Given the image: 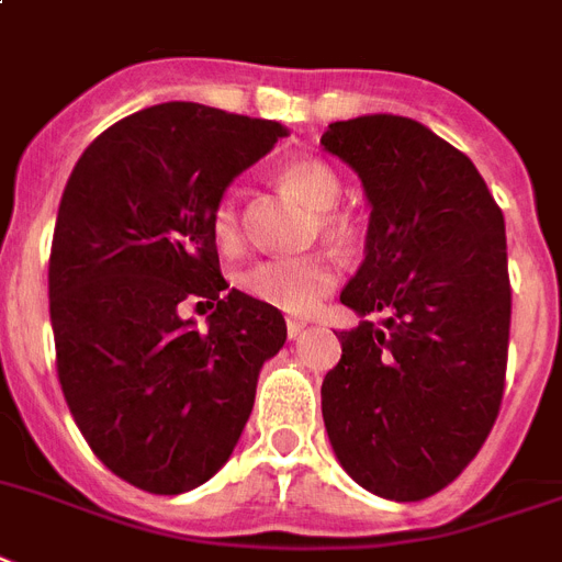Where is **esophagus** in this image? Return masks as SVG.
I'll return each instance as SVG.
<instances>
[{"instance_id": "1", "label": "esophagus", "mask_w": 562, "mask_h": 562, "mask_svg": "<svg viewBox=\"0 0 562 562\" xmlns=\"http://www.w3.org/2000/svg\"><path fill=\"white\" fill-rule=\"evenodd\" d=\"M307 327H310L307 318H286V336H290V341L301 338V333L307 330Z\"/></svg>"}]
</instances>
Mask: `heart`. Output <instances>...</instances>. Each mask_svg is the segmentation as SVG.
I'll return each mask as SVG.
<instances>
[{"mask_svg": "<svg viewBox=\"0 0 562 562\" xmlns=\"http://www.w3.org/2000/svg\"><path fill=\"white\" fill-rule=\"evenodd\" d=\"M278 180L286 192H292L301 203H307L313 212H330L341 198V180L324 160L315 157H295L281 166ZM322 226L327 235L341 238L347 232L345 221L336 215H322ZM212 229L221 249L232 252L240 247V215L235 194L221 198L212 215ZM338 281V272L330 258L324 255H301V258H270L258 261L252 270L240 276V286L252 299L272 304L292 315H307L318 307L324 295H330Z\"/></svg>", "mask_w": 562, "mask_h": 562, "instance_id": "heart-1", "label": "heart"}]
</instances>
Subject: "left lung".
Masks as SVG:
<instances>
[{"instance_id":"obj_1","label":"left lung","mask_w":562,"mask_h":562,"mask_svg":"<svg viewBox=\"0 0 562 562\" xmlns=\"http://www.w3.org/2000/svg\"><path fill=\"white\" fill-rule=\"evenodd\" d=\"M322 146L359 175L370 206L364 261L341 290L361 322L336 333L324 428L361 488L416 503L465 471L499 414L512 327L503 212L476 166L411 117L330 123Z\"/></svg>"}]
</instances>
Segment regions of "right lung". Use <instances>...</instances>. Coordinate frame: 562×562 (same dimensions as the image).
Instances as JSON below:
<instances>
[{
	"mask_svg": "<svg viewBox=\"0 0 562 562\" xmlns=\"http://www.w3.org/2000/svg\"><path fill=\"white\" fill-rule=\"evenodd\" d=\"M284 134L160 103L100 134L65 183L48 263L59 384L100 462L148 494H183L226 465L263 361L286 341L272 304L226 292L212 229L232 180ZM187 297L218 304L203 334L179 315Z\"/></svg>",
	"mask_w": 562,
	"mask_h": 562,
	"instance_id": "obj_1",
	"label": "right lung"
}]
</instances>
